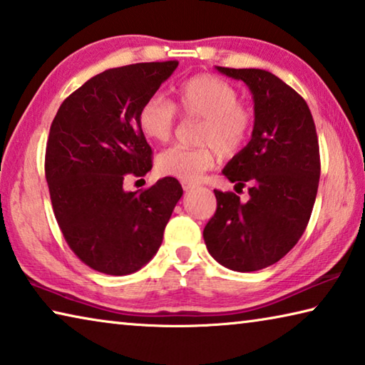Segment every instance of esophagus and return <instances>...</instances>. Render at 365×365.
I'll return each mask as SVG.
<instances>
[{"label": "esophagus", "mask_w": 365, "mask_h": 365, "mask_svg": "<svg viewBox=\"0 0 365 365\" xmlns=\"http://www.w3.org/2000/svg\"><path fill=\"white\" fill-rule=\"evenodd\" d=\"M182 188H183L185 191H191V190H195V188H196V183H191V182H182Z\"/></svg>", "instance_id": "1"}]
</instances>
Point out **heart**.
Masks as SVG:
<instances>
[{
	"label": "heart",
	"mask_w": 365,
	"mask_h": 365,
	"mask_svg": "<svg viewBox=\"0 0 365 365\" xmlns=\"http://www.w3.org/2000/svg\"><path fill=\"white\" fill-rule=\"evenodd\" d=\"M175 109L187 119L201 120L196 133L200 148L172 146L158 156L160 175L182 182H196L211 169L217 153L232 158L243 150L255 127V110L240 101L238 90L227 80L201 73L180 83L174 91V104L151 96L138 109V127L148 140L168 141L177 122Z\"/></svg>",
	"instance_id": "heart-1"
}]
</instances>
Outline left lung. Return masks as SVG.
<instances>
[{"label":"left lung","instance_id":"8db88e82","mask_svg":"<svg viewBox=\"0 0 365 365\" xmlns=\"http://www.w3.org/2000/svg\"><path fill=\"white\" fill-rule=\"evenodd\" d=\"M217 71L248 85L255 100L250 143L222 170L250 200L214 190L217 209L202 232L209 255L227 269L255 272L279 262L304 233L316 202L320 156L306 101L262 69Z\"/></svg>","mask_w":365,"mask_h":365}]
</instances>
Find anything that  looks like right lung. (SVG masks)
Returning a JSON list of instances; mask_svg holds the SVG:
<instances>
[{
  "label": "right lung",
  "mask_w": 365,
  "mask_h": 365,
  "mask_svg": "<svg viewBox=\"0 0 365 365\" xmlns=\"http://www.w3.org/2000/svg\"><path fill=\"white\" fill-rule=\"evenodd\" d=\"M177 66L138 63L98 73L66 98L49 128L45 174L54 217L76 256L101 274L128 275L150 262L183 195L174 177L123 190L127 177L153 168L138 109Z\"/></svg>",
  "instance_id": "right-lung-1"
}]
</instances>
